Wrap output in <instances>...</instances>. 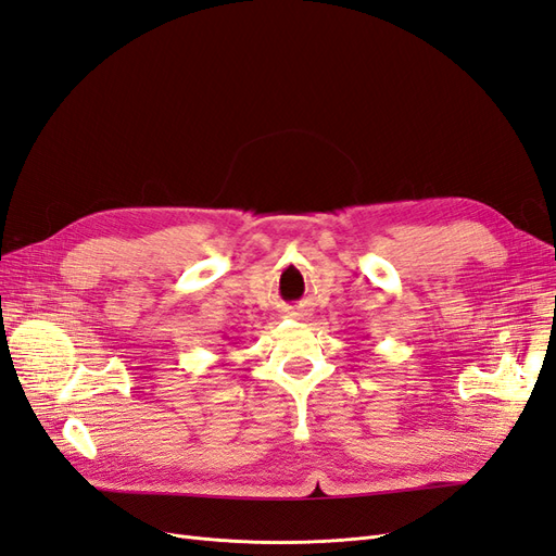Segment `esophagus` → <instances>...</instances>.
I'll return each instance as SVG.
<instances>
[{
	"mask_svg": "<svg viewBox=\"0 0 556 556\" xmlns=\"http://www.w3.org/2000/svg\"><path fill=\"white\" fill-rule=\"evenodd\" d=\"M292 315H294V317H301V315H299V313H292Z\"/></svg>",
	"mask_w": 556,
	"mask_h": 556,
	"instance_id": "1",
	"label": "esophagus"
}]
</instances>
